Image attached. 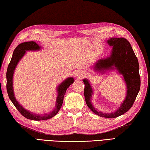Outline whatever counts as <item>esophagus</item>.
I'll return each mask as SVG.
<instances>
[{
	"label": "esophagus",
	"mask_w": 150,
	"mask_h": 150,
	"mask_svg": "<svg viewBox=\"0 0 150 150\" xmlns=\"http://www.w3.org/2000/svg\"><path fill=\"white\" fill-rule=\"evenodd\" d=\"M84 75H85L84 74H81V73H80V74H78L77 76H78L79 79H82V78L83 77V76H84Z\"/></svg>",
	"instance_id": "34e87169"
}]
</instances>
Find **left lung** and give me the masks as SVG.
<instances>
[{"label":"left lung","instance_id":"8db88e82","mask_svg":"<svg viewBox=\"0 0 150 150\" xmlns=\"http://www.w3.org/2000/svg\"><path fill=\"white\" fill-rule=\"evenodd\" d=\"M110 46H112V54L107 59L98 61L94 69L95 70L112 69L115 67L120 74L123 75L127 86L126 98L116 112L113 113H103L97 111L91 103L93 91L88 80L83 79L85 84L84 97L87 105L93 112L103 117L114 118L121 116L133 105L141 87V78L139 75V65L138 59L132 49L131 45L124 38H111L107 41Z\"/></svg>","mask_w":150,"mask_h":150}]
</instances>
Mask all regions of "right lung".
Listing matches in <instances>:
<instances>
[{
  "label": "right lung",
  "instance_id": "obj_1",
  "mask_svg": "<svg viewBox=\"0 0 150 150\" xmlns=\"http://www.w3.org/2000/svg\"><path fill=\"white\" fill-rule=\"evenodd\" d=\"M40 47L34 41H27V42H24L22 43L19 44L17 46L15 50L13 52V54L8 65V69L6 72V79H7V83H6V88L7 91L9 96V99L11 100L13 105L19 111V112L23 116L27 118V119L35 120V121H40V120H46L50 118L54 117L57 114L59 109H61L62 106V102H63L64 94L67 91V89L69 86L71 85L74 82V79L72 77L67 79L62 83L58 86L57 91L58 96L56 100V107L55 109L49 114H46L44 115H37L34 114L29 111L24 109L20 105L19 103L16 100L15 96H14L13 89V76L14 74V70L16 67L17 64L19 61L22 58L23 55L25 54V51L27 50H40Z\"/></svg>",
  "mask_w": 150,
  "mask_h": 150
}]
</instances>
